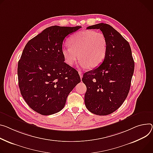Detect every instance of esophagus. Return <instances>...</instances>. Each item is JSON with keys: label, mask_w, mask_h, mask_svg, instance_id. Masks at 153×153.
Masks as SVG:
<instances>
[{"label": "esophagus", "mask_w": 153, "mask_h": 153, "mask_svg": "<svg viewBox=\"0 0 153 153\" xmlns=\"http://www.w3.org/2000/svg\"><path fill=\"white\" fill-rule=\"evenodd\" d=\"M79 76H80V79H82V77H83V74H82L80 71H79Z\"/></svg>", "instance_id": "esophagus-1"}]
</instances>
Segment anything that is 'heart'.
I'll return each instance as SVG.
<instances>
[{
    "instance_id": "obj_1",
    "label": "heart",
    "mask_w": 153,
    "mask_h": 153,
    "mask_svg": "<svg viewBox=\"0 0 153 153\" xmlns=\"http://www.w3.org/2000/svg\"><path fill=\"white\" fill-rule=\"evenodd\" d=\"M69 45L62 48L65 62L73 66L78 60L82 68L98 67L104 60L107 52V40L101 32L86 30L79 32L69 39Z\"/></svg>"
}]
</instances>
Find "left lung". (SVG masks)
Instances as JSON below:
<instances>
[{"instance_id": "1", "label": "left lung", "mask_w": 153, "mask_h": 153, "mask_svg": "<svg viewBox=\"0 0 153 153\" xmlns=\"http://www.w3.org/2000/svg\"><path fill=\"white\" fill-rule=\"evenodd\" d=\"M100 29L107 40V52L102 64L83 75L87 87L85 104L90 112L107 115L117 110L127 98L134 71L130 45L112 26L100 23L87 27Z\"/></svg>"}]
</instances>
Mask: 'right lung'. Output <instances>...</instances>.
Instances as JSON below:
<instances>
[{"instance_id": "right-lung-1", "label": "right lung", "mask_w": 153, "mask_h": 153, "mask_svg": "<svg viewBox=\"0 0 153 153\" xmlns=\"http://www.w3.org/2000/svg\"><path fill=\"white\" fill-rule=\"evenodd\" d=\"M81 26L48 27L28 41L18 65L22 98L36 112L49 115L64 107L66 98L80 82L78 72L64 62L65 37Z\"/></svg>"}]
</instances>
